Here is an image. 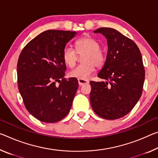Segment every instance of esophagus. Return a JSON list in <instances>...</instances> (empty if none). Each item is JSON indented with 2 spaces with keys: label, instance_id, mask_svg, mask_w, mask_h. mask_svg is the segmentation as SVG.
<instances>
[{
  "label": "esophagus",
  "instance_id": "34e87169",
  "mask_svg": "<svg viewBox=\"0 0 158 158\" xmlns=\"http://www.w3.org/2000/svg\"><path fill=\"white\" fill-rule=\"evenodd\" d=\"M89 81L88 80H85V79H78V83L80 86H83L84 84H89Z\"/></svg>",
  "mask_w": 158,
  "mask_h": 158
}]
</instances>
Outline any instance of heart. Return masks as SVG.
I'll return each mask as SVG.
<instances>
[{"mask_svg":"<svg viewBox=\"0 0 158 158\" xmlns=\"http://www.w3.org/2000/svg\"><path fill=\"white\" fill-rule=\"evenodd\" d=\"M76 51L67 46L62 52V60L67 67H72L78 60V54L83 56L81 64H79L69 72V76L78 79H88L95 70V65L101 67L106 61V56L101 50V45L91 37H84L75 44Z\"/></svg>","mask_w":158,"mask_h":158,"instance_id":"b5f03b06","label":"heart"}]
</instances>
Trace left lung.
<instances>
[{
    "label": "left lung",
    "instance_id": "1",
    "mask_svg": "<svg viewBox=\"0 0 158 158\" xmlns=\"http://www.w3.org/2000/svg\"><path fill=\"white\" fill-rule=\"evenodd\" d=\"M107 43L103 67L98 74L107 81H90V101L95 113L106 119H117L134 108L141 96L145 70L140 50L134 42L112 28L94 31Z\"/></svg>",
    "mask_w": 158,
    "mask_h": 158
}]
</instances>
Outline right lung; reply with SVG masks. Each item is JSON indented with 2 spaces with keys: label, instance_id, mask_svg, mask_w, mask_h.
<instances>
[{
  "label": "right lung",
  "instance_id": "obj_1",
  "mask_svg": "<svg viewBox=\"0 0 158 158\" xmlns=\"http://www.w3.org/2000/svg\"><path fill=\"white\" fill-rule=\"evenodd\" d=\"M76 31L48 30L29 41L17 62V83L25 107L35 118L53 123L69 113L78 89L76 78L63 77L62 52ZM60 83L58 87L55 84Z\"/></svg>",
  "mask_w": 158,
  "mask_h": 158
}]
</instances>
